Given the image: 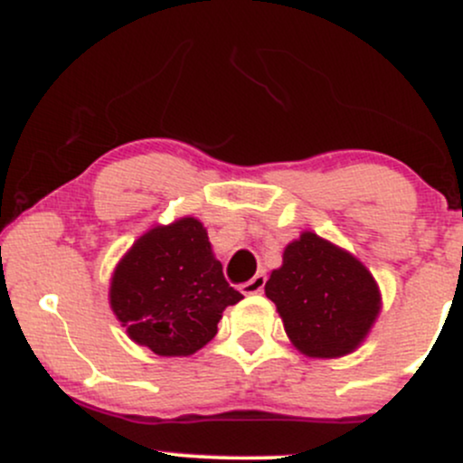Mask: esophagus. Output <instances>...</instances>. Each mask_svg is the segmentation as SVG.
I'll use <instances>...</instances> for the list:
<instances>
[{"instance_id":"obj_1","label":"esophagus","mask_w":463,"mask_h":463,"mask_svg":"<svg viewBox=\"0 0 463 463\" xmlns=\"http://www.w3.org/2000/svg\"><path fill=\"white\" fill-rule=\"evenodd\" d=\"M265 272H257L252 276V279L248 280V283H243L241 287H239V289L243 291V294L246 296H250V294H261L263 291V287H265Z\"/></svg>"}]
</instances>
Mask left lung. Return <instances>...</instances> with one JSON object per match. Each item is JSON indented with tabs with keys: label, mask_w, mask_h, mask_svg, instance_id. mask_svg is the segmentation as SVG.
I'll return each instance as SVG.
<instances>
[{
	"label": "left lung",
	"mask_w": 463,
	"mask_h": 463,
	"mask_svg": "<svg viewBox=\"0 0 463 463\" xmlns=\"http://www.w3.org/2000/svg\"><path fill=\"white\" fill-rule=\"evenodd\" d=\"M294 346L309 357H342L364 342L379 316V287L346 250L302 232L283 268L265 283Z\"/></svg>",
	"instance_id": "8db88e82"
}]
</instances>
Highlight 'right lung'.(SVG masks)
Listing matches in <instances>:
<instances>
[{
  "instance_id": "1",
  "label": "right lung",
  "mask_w": 463,
  "mask_h": 463,
  "mask_svg": "<svg viewBox=\"0 0 463 463\" xmlns=\"http://www.w3.org/2000/svg\"><path fill=\"white\" fill-rule=\"evenodd\" d=\"M232 289L194 217L156 226L137 239L110 280V307L130 339L161 357H187L209 344Z\"/></svg>"
}]
</instances>
